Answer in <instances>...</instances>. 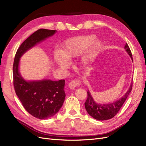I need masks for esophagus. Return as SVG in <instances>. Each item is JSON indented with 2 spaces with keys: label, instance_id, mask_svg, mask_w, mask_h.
<instances>
[{
  "label": "esophagus",
  "instance_id": "esophagus-1",
  "mask_svg": "<svg viewBox=\"0 0 146 146\" xmlns=\"http://www.w3.org/2000/svg\"><path fill=\"white\" fill-rule=\"evenodd\" d=\"M81 85V81L78 79H74L72 81H70L69 83V87L70 89L74 90L77 86H79Z\"/></svg>",
  "mask_w": 146,
  "mask_h": 146
}]
</instances>
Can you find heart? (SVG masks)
Wrapping results in <instances>:
<instances>
[{
  "instance_id": "heart-1",
  "label": "heart",
  "mask_w": 146,
  "mask_h": 146,
  "mask_svg": "<svg viewBox=\"0 0 146 146\" xmlns=\"http://www.w3.org/2000/svg\"><path fill=\"white\" fill-rule=\"evenodd\" d=\"M94 35H88L70 38L61 45V50L54 53V60L61 68H67L69 62L80 56L85 51L82 57V63L88 64L94 60L102 47V42L96 39Z\"/></svg>"
}]
</instances>
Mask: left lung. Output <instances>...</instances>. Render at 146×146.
Returning a JSON list of instances; mask_svg holds the SVG:
<instances>
[{"label":"left lung","instance_id":"left-lung-1","mask_svg":"<svg viewBox=\"0 0 146 146\" xmlns=\"http://www.w3.org/2000/svg\"><path fill=\"white\" fill-rule=\"evenodd\" d=\"M124 48H125L126 52L130 55L132 61H133L131 50L127 43L125 44ZM132 86H133V82H131L129 89L123 96L122 98H120L117 101L114 102L105 104H97L94 100L93 98H92L90 91H88V98L85 103V107L87 112L91 116L99 121L108 120V119L113 118L117 113L123 103L125 102L127 97L129 96L132 90Z\"/></svg>","mask_w":146,"mask_h":146}]
</instances>
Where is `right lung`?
<instances>
[{
    "label": "right lung",
    "mask_w": 146,
    "mask_h": 146,
    "mask_svg": "<svg viewBox=\"0 0 146 146\" xmlns=\"http://www.w3.org/2000/svg\"><path fill=\"white\" fill-rule=\"evenodd\" d=\"M56 30L41 29L22 43L15 55L13 66V85L23 107L31 115L39 119L54 116L62 107L65 99L64 80L26 81L19 71L21 57L36 44L54 35Z\"/></svg>",
    "instance_id": "right-lung-1"
}]
</instances>
